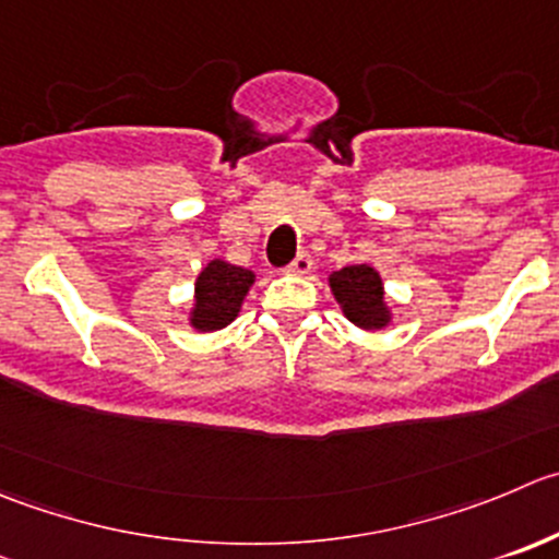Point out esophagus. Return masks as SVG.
<instances>
[{
	"label": "esophagus",
	"mask_w": 559,
	"mask_h": 559,
	"mask_svg": "<svg viewBox=\"0 0 559 559\" xmlns=\"http://www.w3.org/2000/svg\"><path fill=\"white\" fill-rule=\"evenodd\" d=\"M311 264H313V259L308 257V253H297V259L286 270H289L292 275H308L311 273Z\"/></svg>",
	"instance_id": "34e87169"
}]
</instances>
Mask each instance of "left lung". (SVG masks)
Wrapping results in <instances>:
<instances>
[{
	"instance_id": "obj_1",
	"label": "left lung",
	"mask_w": 559,
	"mask_h": 559,
	"mask_svg": "<svg viewBox=\"0 0 559 559\" xmlns=\"http://www.w3.org/2000/svg\"><path fill=\"white\" fill-rule=\"evenodd\" d=\"M328 284L344 317L355 328L377 333V330L393 324V308H390L388 297H384L382 275H379L377 267L366 262L349 264V267L330 273Z\"/></svg>"
}]
</instances>
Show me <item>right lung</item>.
Instances as JSON below:
<instances>
[{"mask_svg":"<svg viewBox=\"0 0 559 559\" xmlns=\"http://www.w3.org/2000/svg\"><path fill=\"white\" fill-rule=\"evenodd\" d=\"M253 281H257L253 270L231 264L221 257L210 259L202 267V273L197 275V284H193V302L191 311H188V324L197 333L224 330L226 324L237 319Z\"/></svg>","mask_w":559,"mask_h":559,"instance_id":"1","label":"right lung"}]
</instances>
